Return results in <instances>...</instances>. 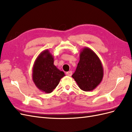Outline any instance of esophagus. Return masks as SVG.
Here are the masks:
<instances>
[{
  "mask_svg": "<svg viewBox=\"0 0 132 132\" xmlns=\"http://www.w3.org/2000/svg\"><path fill=\"white\" fill-rule=\"evenodd\" d=\"M66 74H67L68 76H69V77H71V75H72V71H68V72L66 73Z\"/></svg>",
  "mask_w": 132,
  "mask_h": 132,
  "instance_id": "obj_1",
  "label": "esophagus"
}]
</instances>
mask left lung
I'll use <instances>...</instances> for the list:
<instances>
[{
    "label": "left lung",
    "mask_w": 132,
    "mask_h": 132,
    "mask_svg": "<svg viewBox=\"0 0 132 132\" xmlns=\"http://www.w3.org/2000/svg\"><path fill=\"white\" fill-rule=\"evenodd\" d=\"M80 60L71 77L80 89L84 91L94 90L101 83L103 77L102 63L94 52L85 47L80 53Z\"/></svg>",
    "instance_id": "obj_1"
}]
</instances>
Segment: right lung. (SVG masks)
I'll return each instance as SVG.
<instances>
[{"label":"right lung","instance_id":"1","mask_svg":"<svg viewBox=\"0 0 132 132\" xmlns=\"http://www.w3.org/2000/svg\"><path fill=\"white\" fill-rule=\"evenodd\" d=\"M65 75L54 65V58L48 50L42 51L35 60L32 80L37 88L46 94L52 93Z\"/></svg>","mask_w":132,"mask_h":132}]
</instances>
